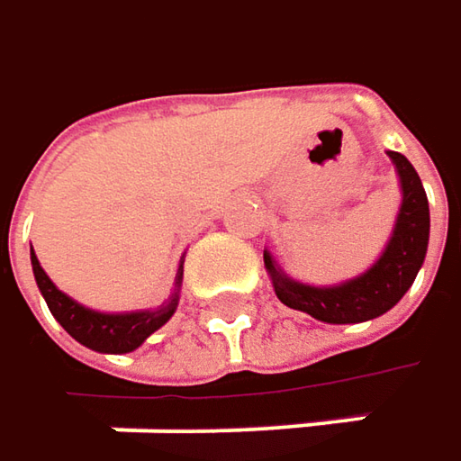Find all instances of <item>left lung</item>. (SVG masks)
I'll return each instance as SVG.
<instances>
[{"instance_id": "1", "label": "left lung", "mask_w": 461, "mask_h": 461, "mask_svg": "<svg viewBox=\"0 0 461 461\" xmlns=\"http://www.w3.org/2000/svg\"><path fill=\"white\" fill-rule=\"evenodd\" d=\"M401 185V205H398L393 231L377 256V261L338 285H309L298 282L274 261L269 250H264V267L269 272L276 298L303 314L314 316L327 324H358L377 319L391 312L411 287L417 272L425 264L428 240H430V208L428 194L414 171V166L401 155L388 149Z\"/></svg>"}]
</instances>
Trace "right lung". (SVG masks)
Wrapping results in <instances>:
<instances>
[{
    "instance_id": "1",
    "label": "right lung",
    "mask_w": 461,
    "mask_h": 461,
    "mask_svg": "<svg viewBox=\"0 0 461 461\" xmlns=\"http://www.w3.org/2000/svg\"><path fill=\"white\" fill-rule=\"evenodd\" d=\"M31 267H33L36 285H39L50 312L63 324V330L73 340H78L81 346H86L97 354H129V351H137L147 338L155 330H160L176 312L179 293H182V276H185V256L179 261L174 293L168 295V301H163L155 309L121 312V314L86 309L84 303L73 301L70 295H65L63 290H58V285L41 269L33 248H31Z\"/></svg>"
}]
</instances>
